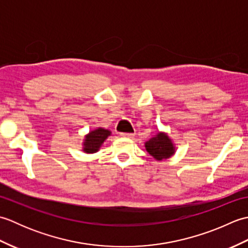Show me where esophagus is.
I'll list each match as a JSON object with an SVG mask.
<instances>
[{
    "label": "esophagus",
    "instance_id": "1",
    "mask_svg": "<svg viewBox=\"0 0 248 248\" xmlns=\"http://www.w3.org/2000/svg\"><path fill=\"white\" fill-rule=\"evenodd\" d=\"M120 136L124 139H133L134 134L133 133H120Z\"/></svg>",
    "mask_w": 248,
    "mask_h": 248
}]
</instances>
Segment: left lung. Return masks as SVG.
Masks as SVG:
<instances>
[{
  "instance_id": "obj_1",
  "label": "left lung",
  "mask_w": 248,
  "mask_h": 248,
  "mask_svg": "<svg viewBox=\"0 0 248 248\" xmlns=\"http://www.w3.org/2000/svg\"><path fill=\"white\" fill-rule=\"evenodd\" d=\"M146 150L157 161L168 159L175 154V146L166 133L159 132L145 143Z\"/></svg>"
}]
</instances>
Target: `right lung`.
Segmentation results:
<instances>
[{"mask_svg":"<svg viewBox=\"0 0 248 248\" xmlns=\"http://www.w3.org/2000/svg\"><path fill=\"white\" fill-rule=\"evenodd\" d=\"M110 135V131L98 128L93 131H91L86 136L85 140L83 141V151L86 154H94L99 150L100 147L104 143V140H107Z\"/></svg>","mask_w":248,"mask_h":248,"instance_id":"add662e5","label":"right lung"}]
</instances>
